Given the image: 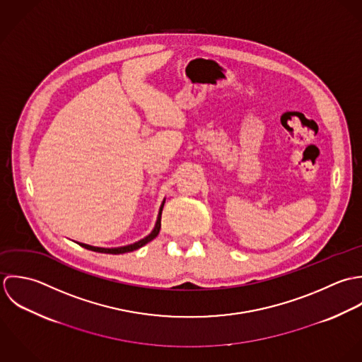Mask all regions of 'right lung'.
Here are the masks:
<instances>
[{
  "instance_id": "add662e5",
  "label": "right lung",
  "mask_w": 362,
  "mask_h": 362,
  "mask_svg": "<svg viewBox=\"0 0 362 362\" xmlns=\"http://www.w3.org/2000/svg\"><path fill=\"white\" fill-rule=\"evenodd\" d=\"M163 204H165V199L159 207V211H158V217H156V222H155V226L153 229L151 230L149 235H146L143 239H140L139 242H134L132 245H126V246H119V247H98V246H90V245H86V243H81V242H76L79 246L88 249V250H92V252H98V253H109V255H120V253H127V252H133V250H137L140 247H143L144 245H146L148 242H151L152 239H155L159 233V229H160V216H162V209H163Z\"/></svg>"
}]
</instances>
